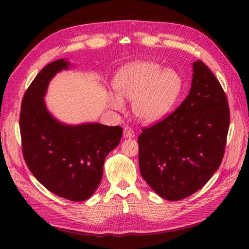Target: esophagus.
I'll list each match as a JSON object with an SVG mask.
<instances>
[{
	"instance_id": "1",
	"label": "esophagus",
	"mask_w": 249,
	"mask_h": 249,
	"mask_svg": "<svg viewBox=\"0 0 249 249\" xmlns=\"http://www.w3.org/2000/svg\"><path fill=\"white\" fill-rule=\"evenodd\" d=\"M135 130L131 128V127H129V126H126V127L124 128V130H123V136H124V138H134L135 137Z\"/></svg>"
}]
</instances>
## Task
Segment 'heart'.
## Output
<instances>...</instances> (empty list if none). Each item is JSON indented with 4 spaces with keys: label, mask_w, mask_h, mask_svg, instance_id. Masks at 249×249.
<instances>
[{
    "label": "heart",
    "mask_w": 249,
    "mask_h": 249,
    "mask_svg": "<svg viewBox=\"0 0 249 249\" xmlns=\"http://www.w3.org/2000/svg\"><path fill=\"white\" fill-rule=\"evenodd\" d=\"M118 94H109V103L115 110L123 111L122 97L134 100L135 115L143 122L161 119L171 110L182 91L183 81L178 73L158 63L136 62L120 71L114 79Z\"/></svg>",
    "instance_id": "heart-1"
}]
</instances>
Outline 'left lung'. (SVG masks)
<instances>
[{
    "label": "left lung",
    "instance_id": "8db88e82",
    "mask_svg": "<svg viewBox=\"0 0 249 249\" xmlns=\"http://www.w3.org/2000/svg\"><path fill=\"white\" fill-rule=\"evenodd\" d=\"M184 102L138 138L142 178L161 198L182 200L202 188L219 168L230 124L226 94L210 68L193 64Z\"/></svg>",
    "mask_w": 249,
    "mask_h": 249
}]
</instances>
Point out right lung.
I'll return each instance as SVG.
<instances>
[{
  "mask_svg": "<svg viewBox=\"0 0 249 249\" xmlns=\"http://www.w3.org/2000/svg\"><path fill=\"white\" fill-rule=\"evenodd\" d=\"M68 65L61 59L38 72L24 93L19 124L23 158L37 181L59 197L79 202L98 187L105 158L119 145L123 129L98 123L65 125L48 112L47 88Z\"/></svg>",
  "mask_w": 249,
  "mask_h": 249,
  "instance_id": "1",
  "label": "right lung"
}]
</instances>
